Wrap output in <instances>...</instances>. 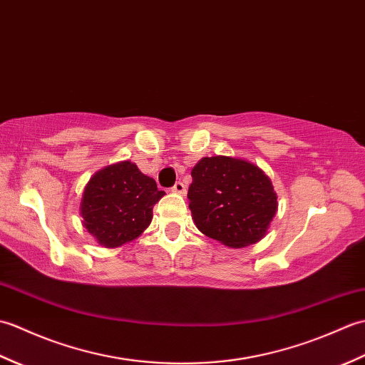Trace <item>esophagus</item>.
Returning a JSON list of instances; mask_svg holds the SVG:
<instances>
[{
  "label": "esophagus",
  "mask_w": 365,
  "mask_h": 365,
  "mask_svg": "<svg viewBox=\"0 0 365 365\" xmlns=\"http://www.w3.org/2000/svg\"><path fill=\"white\" fill-rule=\"evenodd\" d=\"M173 191L177 192V195L185 196V195H187V187H185V185H183L182 182H177V183L174 185V187H173Z\"/></svg>",
  "instance_id": "1"
}]
</instances>
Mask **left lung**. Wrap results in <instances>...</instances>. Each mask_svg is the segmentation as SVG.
<instances>
[{"mask_svg":"<svg viewBox=\"0 0 365 365\" xmlns=\"http://www.w3.org/2000/svg\"><path fill=\"white\" fill-rule=\"evenodd\" d=\"M190 210L204 235L229 247L260 242L277 212L269 177L254 163L216 155L191 169Z\"/></svg>","mask_w":365,"mask_h":365,"instance_id":"left-lung-1","label":"left lung"}]
</instances>
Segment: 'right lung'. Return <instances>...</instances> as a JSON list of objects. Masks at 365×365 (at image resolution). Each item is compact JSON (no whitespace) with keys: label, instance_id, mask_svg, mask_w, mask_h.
Here are the masks:
<instances>
[{"label":"right lung","instance_id":"right-lung-1","mask_svg":"<svg viewBox=\"0 0 365 365\" xmlns=\"http://www.w3.org/2000/svg\"><path fill=\"white\" fill-rule=\"evenodd\" d=\"M165 196L135 163L119 161L89 178L80 215L83 226L103 247H119L150 226L153 205Z\"/></svg>","mask_w":365,"mask_h":365}]
</instances>
